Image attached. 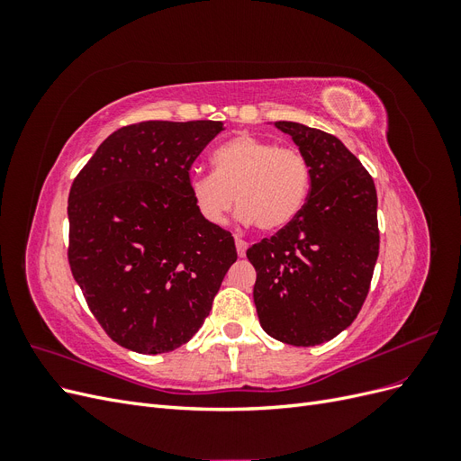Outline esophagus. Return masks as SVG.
<instances>
[{
	"label": "esophagus",
	"instance_id": "esophagus-1",
	"mask_svg": "<svg viewBox=\"0 0 461 461\" xmlns=\"http://www.w3.org/2000/svg\"><path fill=\"white\" fill-rule=\"evenodd\" d=\"M234 242H236V252H239L240 258H244L246 256V249H248V244L242 239H239V236H236Z\"/></svg>",
	"mask_w": 461,
	"mask_h": 461
}]
</instances>
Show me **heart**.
<instances>
[{
  "label": "heart",
  "mask_w": 461,
  "mask_h": 461,
  "mask_svg": "<svg viewBox=\"0 0 461 461\" xmlns=\"http://www.w3.org/2000/svg\"><path fill=\"white\" fill-rule=\"evenodd\" d=\"M213 173L190 176V196L200 215L222 225L239 202L240 221L278 230L302 212L310 190L303 153L254 134H240L213 153Z\"/></svg>",
  "instance_id": "b5f03b06"
}]
</instances>
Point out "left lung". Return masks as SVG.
I'll use <instances>...</instances> for the list:
<instances>
[{"label":"left lung","mask_w":461,"mask_h":461,"mask_svg":"<svg viewBox=\"0 0 461 461\" xmlns=\"http://www.w3.org/2000/svg\"><path fill=\"white\" fill-rule=\"evenodd\" d=\"M275 127L308 159L310 194L294 221L248 248L254 303L269 337L317 346L350 327L367 298L379 258L376 190L337 136L292 121Z\"/></svg>","instance_id":"left-lung-1"}]
</instances>
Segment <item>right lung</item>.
<instances>
[{
  "instance_id": "right-lung-1",
  "label": "right lung",
  "mask_w": 461,
  "mask_h": 461,
  "mask_svg": "<svg viewBox=\"0 0 461 461\" xmlns=\"http://www.w3.org/2000/svg\"><path fill=\"white\" fill-rule=\"evenodd\" d=\"M221 131V121L129 124L71 186L68 265L97 323L132 352L186 344L239 258L190 196V167Z\"/></svg>"
}]
</instances>
